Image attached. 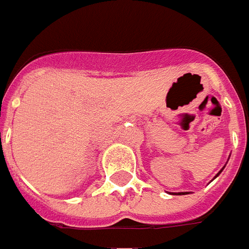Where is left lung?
Here are the masks:
<instances>
[{
	"mask_svg": "<svg viewBox=\"0 0 249 249\" xmlns=\"http://www.w3.org/2000/svg\"><path fill=\"white\" fill-rule=\"evenodd\" d=\"M220 173H221V170H220ZM220 173H218V174H220ZM177 195H185L184 192H181V193H177Z\"/></svg>",
	"mask_w": 249,
	"mask_h": 249,
	"instance_id": "8db88e82",
	"label": "left lung"
}]
</instances>
